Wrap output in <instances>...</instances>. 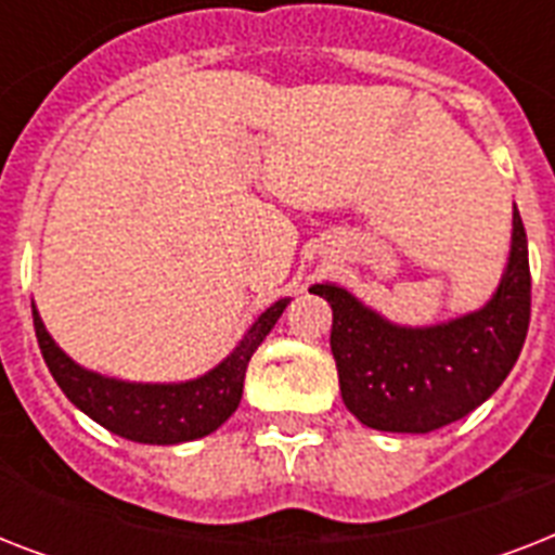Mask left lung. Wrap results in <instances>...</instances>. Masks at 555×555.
<instances>
[{"label":"left lung","instance_id":"8db88e82","mask_svg":"<svg viewBox=\"0 0 555 555\" xmlns=\"http://www.w3.org/2000/svg\"><path fill=\"white\" fill-rule=\"evenodd\" d=\"M328 299L331 354L339 391L357 421L379 431L426 435L478 409L507 379L530 325V259L518 209L499 291L481 311L435 328H397L337 285Z\"/></svg>","mask_w":555,"mask_h":555}]
</instances>
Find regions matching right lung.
Returning <instances> with one entry per match:
<instances>
[{
    "label": "right lung",
    "instance_id": "1",
    "mask_svg": "<svg viewBox=\"0 0 555 555\" xmlns=\"http://www.w3.org/2000/svg\"><path fill=\"white\" fill-rule=\"evenodd\" d=\"M287 299H279L253 322L233 354L209 374L176 386H143V383H124V379L100 377L68 360L48 337L46 325L34 311V331H37L39 351L46 360L51 377L63 395L72 400L91 421L106 426L120 438L134 443H184V440L204 438L216 431L230 414L238 409L244 388V371L253 351L264 343L270 328L276 325Z\"/></svg>",
    "mask_w": 555,
    "mask_h": 555
}]
</instances>
